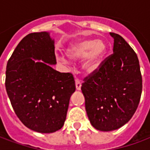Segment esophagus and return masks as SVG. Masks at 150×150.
Listing matches in <instances>:
<instances>
[{
	"label": "esophagus",
	"mask_w": 150,
	"mask_h": 150,
	"mask_svg": "<svg viewBox=\"0 0 150 150\" xmlns=\"http://www.w3.org/2000/svg\"><path fill=\"white\" fill-rule=\"evenodd\" d=\"M81 81L79 79H75V87H76L77 90H80L81 89Z\"/></svg>",
	"instance_id": "obj_1"
}]
</instances>
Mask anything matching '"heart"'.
Instances as JSON below:
<instances>
[{
  "label": "heart",
  "mask_w": 150,
  "mask_h": 150,
  "mask_svg": "<svg viewBox=\"0 0 150 150\" xmlns=\"http://www.w3.org/2000/svg\"><path fill=\"white\" fill-rule=\"evenodd\" d=\"M106 50L107 46L102 40L85 38L72 42L66 48L65 53L69 59L74 60L86 56L82 69L85 73L91 74L97 70Z\"/></svg>",
  "instance_id": "obj_1"
}]
</instances>
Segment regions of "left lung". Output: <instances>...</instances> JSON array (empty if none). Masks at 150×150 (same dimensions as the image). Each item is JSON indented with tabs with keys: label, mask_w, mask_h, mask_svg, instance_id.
I'll return each mask as SVG.
<instances>
[{
	"label": "left lung",
	"mask_w": 150,
	"mask_h": 150,
	"mask_svg": "<svg viewBox=\"0 0 150 150\" xmlns=\"http://www.w3.org/2000/svg\"><path fill=\"white\" fill-rule=\"evenodd\" d=\"M113 53L83 79L81 90L91 125L100 131L120 128L138 107L142 77L137 55L120 35L110 33Z\"/></svg>",
	"instance_id": "left-lung-1"
}]
</instances>
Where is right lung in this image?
<instances>
[{
    "label": "right lung",
    "mask_w": 150,
    "mask_h": 150,
    "mask_svg": "<svg viewBox=\"0 0 150 150\" xmlns=\"http://www.w3.org/2000/svg\"><path fill=\"white\" fill-rule=\"evenodd\" d=\"M55 63L54 40L47 32L26 35L7 62L5 88L12 107L22 124L35 132L50 133L62 128L75 91L73 75L54 70L50 64Z\"/></svg>",
    "instance_id": "right-lung-1"
}]
</instances>
